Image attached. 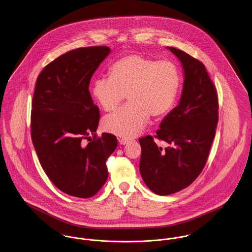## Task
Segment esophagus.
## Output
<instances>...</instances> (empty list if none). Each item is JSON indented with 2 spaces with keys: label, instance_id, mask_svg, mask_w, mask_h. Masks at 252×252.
Segmentation results:
<instances>
[{
  "label": "esophagus",
  "instance_id": "esophagus-1",
  "mask_svg": "<svg viewBox=\"0 0 252 252\" xmlns=\"http://www.w3.org/2000/svg\"><path fill=\"white\" fill-rule=\"evenodd\" d=\"M118 141L120 143V145H126L129 142L128 139H126V138H118Z\"/></svg>",
  "mask_w": 252,
  "mask_h": 252
}]
</instances>
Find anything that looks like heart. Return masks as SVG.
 <instances>
[{"mask_svg": "<svg viewBox=\"0 0 252 252\" xmlns=\"http://www.w3.org/2000/svg\"><path fill=\"white\" fill-rule=\"evenodd\" d=\"M110 77L97 78L92 95L107 112L115 110L127 96L129 103L103 120L106 131L122 138L139 134L150 116L166 115L174 106L180 87V73L172 61H157L130 55L116 61Z\"/></svg>", "mask_w": 252, "mask_h": 252, "instance_id": "b5f03b06", "label": "heart"}]
</instances>
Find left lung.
I'll return each mask as SVG.
<instances>
[{"instance_id":"8db88e82","label":"left lung","mask_w":252,"mask_h":252,"mask_svg":"<svg viewBox=\"0 0 252 252\" xmlns=\"http://www.w3.org/2000/svg\"><path fill=\"white\" fill-rule=\"evenodd\" d=\"M168 49L180 60L184 71L180 100L163 119L155 136L170 146L163 149L151 135L139 139L142 178L151 191L160 195L185 189L201 173L219 121L217 90L203 63L181 50Z\"/></svg>"}]
</instances>
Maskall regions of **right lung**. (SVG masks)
Returning <instances> with one entry per match:
<instances>
[{"mask_svg": "<svg viewBox=\"0 0 252 252\" xmlns=\"http://www.w3.org/2000/svg\"><path fill=\"white\" fill-rule=\"evenodd\" d=\"M109 53L95 46L58 57L39 74L32 102V140L44 172L60 191L80 198L95 195L106 182V160L118 145L113 134L97 137L99 110L89 92Z\"/></svg>", "mask_w": 252, "mask_h": 252, "instance_id": "obj_1", "label": "right lung"}]
</instances>
